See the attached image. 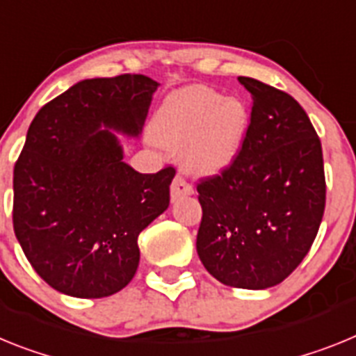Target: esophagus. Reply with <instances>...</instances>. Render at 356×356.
I'll return each mask as SVG.
<instances>
[{
	"label": "esophagus",
	"instance_id": "obj_1",
	"mask_svg": "<svg viewBox=\"0 0 356 356\" xmlns=\"http://www.w3.org/2000/svg\"><path fill=\"white\" fill-rule=\"evenodd\" d=\"M170 193H172V200H177L181 197L193 195V186L182 175H175L172 188H170Z\"/></svg>",
	"mask_w": 356,
	"mask_h": 356
}]
</instances>
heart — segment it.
<instances>
[{
	"instance_id": "heart-1",
	"label": "heart",
	"mask_w": 356,
	"mask_h": 356,
	"mask_svg": "<svg viewBox=\"0 0 356 356\" xmlns=\"http://www.w3.org/2000/svg\"><path fill=\"white\" fill-rule=\"evenodd\" d=\"M249 113L240 98L222 97L208 86H188L172 92L152 123L154 140L181 147V159L199 175L222 172L245 140Z\"/></svg>"
}]
</instances>
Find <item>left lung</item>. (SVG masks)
<instances>
[{
  "label": "left lung",
  "mask_w": 356,
  "mask_h": 356,
  "mask_svg": "<svg viewBox=\"0 0 356 356\" xmlns=\"http://www.w3.org/2000/svg\"><path fill=\"white\" fill-rule=\"evenodd\" d=\"M251 123L234 161L197 184L202 220L197 252L213 277L264 290L308 254L326 204L321 140L289 92L249 76Z\"/></svg>",
  "instance_id": "obj_1"
}]
</instances>
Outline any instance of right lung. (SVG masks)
<instances>
[{
  "instance_id": "add662e5",
  "label": "right lung",
  "mask_w": 356,
  "mask_h": 356,
  "mask_svg": "<svg viewBox=\"0 0 356 356\" xmlns=\"http://www.w3.org/2000/svg\"><path fill=\"white\" fill-rule=\"evenodd\" d=\"M157 88L131 73L88 79L35 114L14 166L12 220L24 256L51 289L107 298L134 277L138 236L168 208L175 168L136 172L107 129L138 138Z\"/></svg>"
}]
</instances>
